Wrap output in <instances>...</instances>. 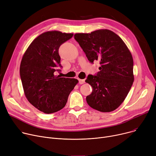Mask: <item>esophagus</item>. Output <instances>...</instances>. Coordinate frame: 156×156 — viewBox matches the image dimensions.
Wrapping results in <instances>:
<instances>
[{
    "mask_svg": "<svg viewBox=\"0 0 156 156\" xmlns=\"http://www.w3.org/2000/svg\"><path fill=\"white\" fill-rule=\"evenodd\" d=\"M80 84H83L85 83V80L84 79H78Z\"/></svg>",
    "mask_w": 156,
    "mask_h": 156,
    "instance_id": "esophagus-1",
    "label": "esophagus"
}]
</instances>
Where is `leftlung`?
Listing matches in <instances>:
<instances>
[{
	"mask_svg": "<svg viewBox=\"0 0 156 156\" xmlns=\"http://www.w3.org/2000/svg\"><path fill=\"white\" fill-rule=\"evenodd\" d=\"M88 59L98 61L100 71L85 80L93 91L87 97L90 107L101 112L117 109L126 99L134 80L133 61L123 40L113 31L100 29L74 36Z\"/></svg>",
	"mask_w": 156,
	"mask_h": 156,
	"instance_id": "left-lung-1",
	"label": "left lung"
}]
</instances>
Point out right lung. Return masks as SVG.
<instances>
[{
    "mask_svg": "<svg viewBox=\"0 0 156 156\" xmlns=\"http://www.w3.org/2000/svg\"><path fill=\"white\" fill-rule=\"evenodd\" d=\"M73 34L48 31L30 43L21 60L20 76L27 100L45 113L63 108L78 80L55 75L61 68L58 50Z\"/></svg>",
    "mask_w": 156,
    "mask_h": 156,
    "instance_id": "obj_1",
    "label": "right lung"
}]
</instances>
